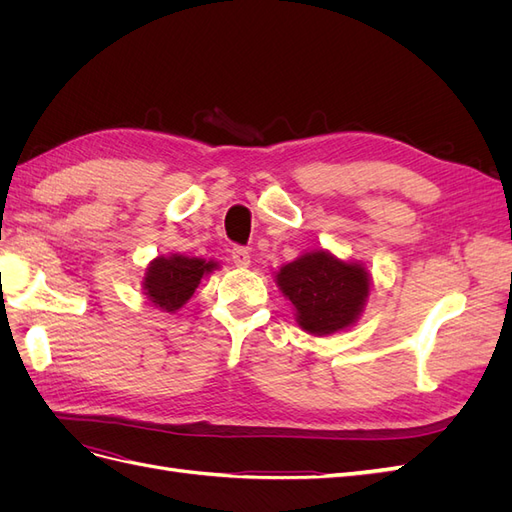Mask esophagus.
Instances as JSON below:
<instances>
[{"mask_svg":"<svg viewBox=\"0 0 512 512\" xmlns=\"http://www.w3.org/2000/svg\"><path fill=\"white\" fill-rule=\"evenodd\" d=\"M230 258H232V262H235V267H239V269H247L252 265V256L247 247H235Z\"/></svg>","mask_w":512,"mask_h":512,"instance_id":"obj_1","label":"esophagus"}]
</instances>
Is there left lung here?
Segmentation results:
<instances>
[{"label": "left lung", "instance_id": "8db88e82", "mask_svg": "<svg viewBox=\"0 0 512 512\" xmlns=\"http://www.w3.org/2000/svg\"><path fill=\"white\" fill-rule=\"evenodd\" d=\"M273 280L292 303L299 327L316 337L354 327L371 294V273L365 262L337 258L324 247L286 262L273 273Z\"/></svg>", "mask_w": 512, "mask_h": 512}]
</instances>
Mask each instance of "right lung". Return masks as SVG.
Returning a JSON list of instances; mask_svg holds the SVG:
<instances>
[{"mask_svg": "<svg viewBox=\"0 0 512 512\" xmlns=\"http://www.w3.org/2000/svg\"><path fill=\"white\" fill-rule=\"evenodd\" d=\"M222 265L218 260H205L183 254H158L143 275L145 299L160 312L175 314L192 299L200 280H205Z\"/></svg>", "mask_w": 512, "mask_h": 512, "instance_id": "right-lung-1", "label": "right lung"}]
</instances>
